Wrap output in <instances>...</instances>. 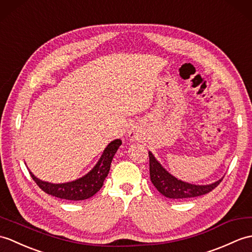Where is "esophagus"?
<instances>
[{
	"mask_svg": "<svg viewBox=\"0 0 252 252\" xmlns=\"http://www.w3.org/2000/svg\"><path fill=\"white\" fill-rule=\"evenodd\" d=\"M131 136H132V137H134V136H135V133H134V132H132V133H131Z\"/></svg>",
	"mask_w": 252,
	"mask_h": 252,
	"instance_id": "1",
	"label": "esophagus"
}]
</instances>
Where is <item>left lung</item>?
Listing matches in <instances>:
<instances>
[{"label":"left lung","mask_w":252,"mask_h":252,"mask_svg":"<svg viewBox=\"0 0 252 252\" xmlns=\"http://www.w3.org/2000/svg\"><path fill=\"white\" fill-rule=\"evenodd\" d=\"M149 172L150 180L162 195L168 198H183L195 197L204 195L214 190L223 177L209 185H194L176 178L171 173L162 166L161 163L156 159V157L149 151Z\"/></svg>","instance_id":"1"}]
</instances>
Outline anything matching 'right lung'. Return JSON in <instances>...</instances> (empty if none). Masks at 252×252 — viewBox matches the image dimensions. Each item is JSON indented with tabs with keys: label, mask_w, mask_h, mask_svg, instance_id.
Here are the masks:
<instances>
[{
	"label": "right lung",
	"mask_w": 252,
	"mask_h": 252,
	"mask_svg": "<svg viewBox=\"0 0 252 252\" xmlns=\"http://www.w3.org/2000/svg\"><path fill=\"white\" fill-rule=\"evenodd\" d=\"M122 144L121 139H114L110 142L107 147L104 149L103 154L99 158L96 164L93 166L90 172H88L83 177L75 179L73 181L63 184H52L37 178L29 169L31 177L36 183L40 189L48 194L69 201H84L93 196L102 188L105 178L107 177L112 164L113 158L117 150Z\"/></svg>",
	"instance_id": "obj_1"
}]
</instances>
